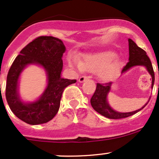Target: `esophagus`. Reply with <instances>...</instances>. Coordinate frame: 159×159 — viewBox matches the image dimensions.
<instances>
[{"label":"esophagus","instance_id":"34e87169","mask_svg":"<svg viewBox=\"0 0 159 159\" xmlns=\"http://www.w3.org/2000/svg\"><path fill=\"white\" fill-rule=\"evenodd\" d=\"M89 78H88V76H80V79H79V82L80 83H83V82H84L85 80H88Z\"/></svg>","mask_w":159,"mask_h":159}]
</instances>
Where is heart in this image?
<instances>
[{
    "label": "heart",
    "mask_w": 159,
    "mask_h": 159,
    "mask_svg": "<svg viewBox=\"0 0 159 159\" xmlns=\"http://www.w3.org/2000/svg\"><path fill=\"white\" fill-rule=\"evenodd\" d=\"M113 52L104 51L84 56L81 62L76 58L70 57L69 64L72 67L89 73H98L102 80L107 81L115 75L119 68L118 61H111L115 57Z\"/></svg>",
    "instance_id": "1"
}]
</instances>
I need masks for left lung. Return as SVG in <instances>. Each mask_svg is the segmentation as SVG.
<instances>
[{"label":"left lung","mask_w":159,"mask_h":159,"mask_svg":"<svg viewBox=\"0 0 159 159\" xmlns=\"http://www.w3.org/2000/svg\"><path fill=\"white\" fill-rule=\"evenodd\" d=\"M129 62L126 63L125 66L122 68L121 73H123L126 72L127 70L135 66H144L147 69L148 73L151 74L152 81V87H153L154 82H155V73H154L152 62L150 60L149 57L146 54V52L142 48L139 47L136 43L131 39H129ZM112 83H97L96 84V89L94 94L92 96L90 99L91 106L93 109L101 114L102 116L106 118L112 119H123V118L129 117L136 112H139L141 109H143L148 102L145 105L140 109L135 110L134 112H118L113 110L112 108L109 106L107 102V94L110 90Z\"/></svg>","instance_id":"1"}]
</instances>
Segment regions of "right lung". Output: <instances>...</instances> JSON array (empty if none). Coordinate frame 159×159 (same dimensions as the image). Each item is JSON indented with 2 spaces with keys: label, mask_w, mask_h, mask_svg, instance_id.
<instances>
[{
  "label": "right lung",
  "mask_w": 159,
  "mask_h": 159,
  "mask_svg": "<svg viewBox=\"0 0 159 159\" xmlns=\"http://www.w3.org/2000/svg\"><path fill=\"white\" fill-rule=\"evenodd\" d=\"M66 47L58 38L40 36L27 44L13 62L7 76L5 96L10 109L17 118L30 125L47 123L58 112L65 88L76 80L60 77ZM40 64L47 70L48 84L42 96L32 104H24L17 94V83L26 66Z\"/></svg>",
  "instance_id": "add662e5"
}]
</instances>
